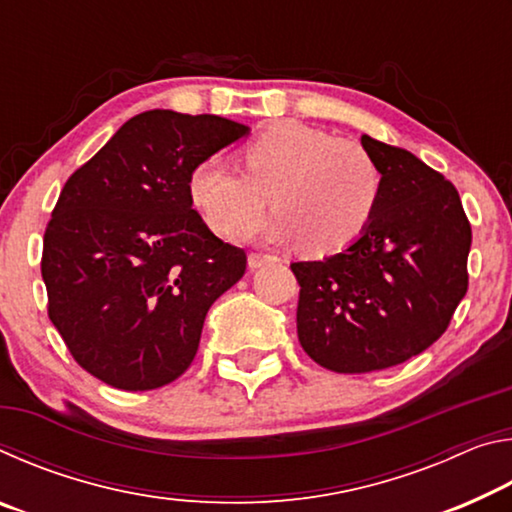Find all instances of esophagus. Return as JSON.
Returning a JSON list of instances; mask_svg holds the SVG:
<instances>
[{
    "instance_id": "1",
    "label": "esophagus",
    "mask_w": 512,
    "mask_h": 512,
    "mask_svg": "<svg viewBox=\"0 0 512 512\" xmlns=\"http://www.w3.org/2000/svg\"><path fill=\"white\" fill-rule=\"evenodd\" d=\"M273 255H264V253H250L248 255V266L250 268H262V266H266L268 262H273Z\"/></svg>"
}]
</instances>
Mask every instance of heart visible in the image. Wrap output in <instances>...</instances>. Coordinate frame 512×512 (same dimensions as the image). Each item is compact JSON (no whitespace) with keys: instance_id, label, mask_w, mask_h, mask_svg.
<instances>
[{"instance_id":"1","label":"heart","mask_w":512,"mask_h":512,"mask_svg":"<svg viewBox=\"0 0 512 512\" xmlns=\"http://www.w3.org/2000/svg\"><path fill=\"white\" fill-rule=\"evenodd\" d=\"M246 171L210 155L189 173V194L207 223L235 235L264 214L268 194L277 212L268 239H302L309 253L352 246L377 212L384 176L366 146L323 128L282 121L244 149Z\"/></svg>"}]
</instances>
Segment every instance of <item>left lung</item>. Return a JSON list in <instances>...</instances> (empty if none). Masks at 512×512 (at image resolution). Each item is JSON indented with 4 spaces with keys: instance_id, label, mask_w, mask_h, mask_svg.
I'll use <instances>...</instances> for the list:
<instances>
[{
    "instance_id": "obj_1",
    "label": "left lung",
    "mask_w": 512,
    "mask_h": 512,
    "mask_svg": "<svg viewBox=\"0 0 512 512\" xmlns=\"http://www.w3.org/2000/svg\"><path fill=\"white\" fill-rule=\"evenodd\" d=\"M384 176L368 230L323 262H293L298 339L343 375L404 363L445 334L467 293L472 228L443 173L363 135Z\"/></svg>"
}]
</instances>
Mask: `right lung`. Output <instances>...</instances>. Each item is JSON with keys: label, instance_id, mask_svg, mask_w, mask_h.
I'll use <instances>...</instances> for the list:
<instances>
[{"label": "right lung", "instance_id": "add662e5", "mask_svg": "<svg viewBox=\"0 0 512 512\" xmlns=\"http://www.w3.org/2000/svg\"><path fill=\"white\" fill-rule=\"evenodd\" d=\"M216 115L149 110L67 178L42 246L47 314L83 370L153 391L192 366L207 309L246 273L192 207L189 173L244 137Z\"/></svg>", "mask_w": 512, "mask_h": 512}]
</instances>
